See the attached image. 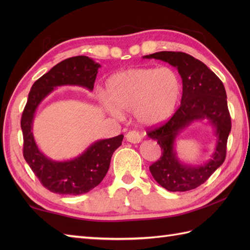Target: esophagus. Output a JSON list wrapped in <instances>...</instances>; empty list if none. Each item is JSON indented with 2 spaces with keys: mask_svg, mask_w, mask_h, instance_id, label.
<instances>
[{
  "mask_svg": "<svg viewBox=\"0 0 250 250\" xmlns=\"http://www.w3.org/2000/svg\"><path fill=\"white\" fill-rule=\"evenodd\" d=\"M125 139H126V141L130 142V143H133V144H137V143H140L142 141V136L140 135L139 132L130 131V132H128V133H126Z\"/></svg>",
  "mask_w": 250,
  "mask_h": 250,
  "instance_id": "34e87169",
  "label": "esophagus"
}]
</instances>
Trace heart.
Returning <instances> with one entry per match:
<instances>
[{"mask_svg": "<svg viewBox=\"0 0 250 250\" xmlns=\"http://www.w3.org/2000/svg\"><path fill=\"white\" fill-rule=\"evenodd\" d=\"M182 94V83L169 67H139L109 76L105 84L104 108L120 118L133 111L142 125H153L173 114Z\"/></svg>", "mask_w": 250, "mask_h": 250, "instance_id": "1", "label": "heart"}]
</instances>
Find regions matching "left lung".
<instances>
[{
	"label": "left lung",
	"instance_id": "1",
	"mask_svg": "<svg viewBox=\"0 0 250 250\" xmlns=\"http://www.w3.org/2000/svg\"><path fill=\"white\" fill-rule=\"evenodd\" d=\"M157 59L176 67L183 79V97L179 108L167 124L149 130L147 135L156 140L162 155L149 167L156 182L168 191H189L205 183L224 163L231 117L224 83L203 62L180 51H159L143 57ZM206 119L213 126L216 147L213 156L203 166H190L180 162L174 150L179 133L192 122Z\"/></svg>",
	"mask_w": 250,
	"mask_h": 250
}]
</instances>
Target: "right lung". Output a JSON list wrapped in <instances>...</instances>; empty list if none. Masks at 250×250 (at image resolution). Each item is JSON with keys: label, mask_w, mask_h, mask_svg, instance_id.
I'll return each mask as SVG.
<instances>
[{"label": "right lung", "mask_w": 250, "mask_h": 250, "mask_svg": "<svg viewBox=\"0 0 250 250\" xmlns=\"http://www.w3.org/2000/svg\"><path fill=\"white\" fill-rule=\"evenodd\" d=\"M100 67L99 63L86 56L68 58L37 79L31 88L20 122L23 157L42 185L54 193L78 195L97 187L108 171L114 151L124 140L120 134L97 141L82 155L66 161H55L46 157L34 140L33 119L43 100L60 86H79L92 91Z\"/></svg>", "instance_id": "obj_1"}]
</instances>
